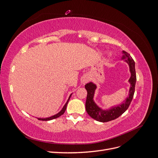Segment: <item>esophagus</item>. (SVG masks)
<instances>
[{
    "label": "esophagus",
    "instance_id": "esophagus-1",
    "mask_svg": "<svg viewBox=\"0 0 158 158\" xmlns=\"http://www.w3.org/2000/svg\"><path fill=\"white\" fill-rule=\"evenodd\" d=\"M88 82V78L87 77H85V78H83V80H82V84H86Z\"/></svg>",
    "mask_w": 158,
    "mask_h": 158
}]
</instances>
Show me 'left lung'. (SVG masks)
Returning <instances> with one entry per match:
<instances>
[{
  "instance_id": "obj_1",
  "label": "left lung",
  "mask_w": 158,
  "mask_h": 158,
  "mask_svg": "<svg viewBox=\"0 0 158 158\" xmlns=\"http://www.w3.org/2000/svg\"><path fill=\"white\" fill-rule=\"evenodd\" d=\"M122 52L123 56L121 59L128 63L131 73V78L128 80V82L131 84L128 96L125 99V101H123L122 104L112 107L107 110L102 109L95 103L94 100L95 91L97 88V85L92 82L85 85V88L86 89L88 92L86 102H85V110L91 117L98 121L106 123L120 117L123 113L127 111L132 100L136 81L135 63L128 52L125 51H123Z\"/></svg>"
}]
</instances>
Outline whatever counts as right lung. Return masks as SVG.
<instances>
[{"instance_id":"obj_1","label":"right lung","mask_w":158,"mask_h":158,"mask_svg":"<svg viewBox=\"0 0 158 158\" xmlns=\"http://www.w3.org/2000/svg\"><path fill=\"white\" fill-rule=\"evenodd\" d=\"M72 94H71L70 95V96H69V99H68V100H67V102H66V103H65L64 107H63V109H62L60 110V112H59L58 113H56V114H55V115H52V116L49 117H47V118H37L39 119V120H40V121H50V120H52V119L56 118L59 117L60 116H61L62 114H64V111H66V106H67V104H68V103H69V100H70V97H71Z\"/></svg>"}]
</instances>
